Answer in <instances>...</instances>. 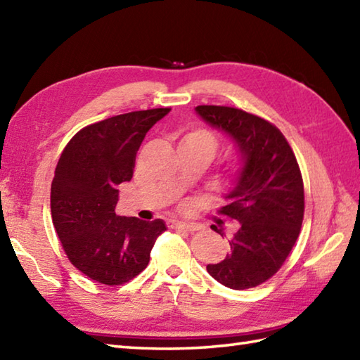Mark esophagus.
Returning a JSON list of instances; mask_svg holds the SVG:
<instances>
[{
	"mask_svg": "<svg viewBox=\"0 0 360 360\" xmlns=\"http://www.w3.org/2000/svg\"><path fill=\"white\" fill-rule=\"evenodd\" d=\"M168 226L173 227V229H178V231H186V232H195V231H198V229H200V226H198V224L181 223V221H170Z\"/></svg>",
	"mask_w": 360,
	"mask_h": 360,
	"instance_id": "obj_1",
	"label": "esophagus"
}]
</instances>
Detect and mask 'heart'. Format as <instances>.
I'll return each instance as SVG.
<instances>
[{
	"label": "heart",
	"instance_id": "obj_1",
	"mask_svg": "<svg viewBox=\"0 0 360 360\" xmlns=\"http://www.w3.org/2000/svg\"><path fill=\"white\" fill-rule=\"evenodd\" d=\"M179 143H187V145H193V147H200L202 150H205L210 155L215 153L217 147H218V141L213 133H210L209 129H192L187 134L182 136V139ZM240 162H236L235 167H238Z\"/></svg>",
	"mask_w": 360,
	"mask_h": 360
}]
</instances>
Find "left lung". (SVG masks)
Listing matches in <instances>:
<instances>
[{
    "label": "left lung",
    "instance_id": "8db88e82",
    "mask_svg": "<svg viewBox=\"0 0 360 360\" xmlns=\"http://www.w3.org/2000/svg\"><path fill=\"white\" fill-rule=\"evenodd\" d=\"M205 124L229 136L240 170L219 213L236 219L231 254L207 264L213 278L231 289L269 280L285 263L300 233L304 193L300 168L285 136L269 122L231 106L195 108Z\"/></svg>",
    "mask_w": 360,
    "mask_h": 360
}]
</instances>
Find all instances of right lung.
I'll use <instances>...</instances> for the list:
<instances>
[{
  "label": "right lung",
  "mask_w": 360,
  "mask_h": 360,
  "mask_svg": "<svg viewBox=\"0 0 360 360\" xmlns=\"http://www.w3.org/2000/svg\"><path fill=\"white\" fill-rule=\"evenodd\" d=\"M170 108L133 111L88 125L58 159L51 187L52 223L70 262L102 285L139 275L167 226L162 219L119 217L122 182L133 178L145 134Z\"/></svg>",
  "instance_id": "1"
}]
</instances>
